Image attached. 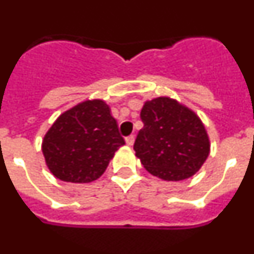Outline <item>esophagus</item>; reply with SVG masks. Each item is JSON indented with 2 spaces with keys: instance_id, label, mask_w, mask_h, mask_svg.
Returning <instances> with one entry per match:
<instances>
[{
  "instance_id": "obj_1",
  "label": "esophagus",
  "mask_w": 254,
  "mask_h": 254,
  "mask_svg": "<svg viewBox=\"0 0 254 254\" xmlns=\"http://www.w3.org/2000/svg\"><path fill=\"white\" fill-rule=\"evenodd\" d=\"M126 143L128 145V146H132L134 143V136L133 134H131V136H128V137H126Z\"/></svg>"
}]
</instances>
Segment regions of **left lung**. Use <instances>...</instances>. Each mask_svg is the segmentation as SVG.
I'll list each match as a JSON object with an SVG mask.
<instances>
[{"label": "left lung", "mask_w": 254, "mask_h": 254, "mask_svg": "<svg viewBox=\"0 0 254 254\" xmlns=\"http://www.w3.org/2000/svg\"><path fill=\"white\" fill-rule=\"evenodd\" d=\"M143 127L133 150L143 168L158 178L178 182L193 177L210 155V138L194 111L170 96L146 100Z\"/></svg>", "instance_id": "8db88e82"}]
</instances>
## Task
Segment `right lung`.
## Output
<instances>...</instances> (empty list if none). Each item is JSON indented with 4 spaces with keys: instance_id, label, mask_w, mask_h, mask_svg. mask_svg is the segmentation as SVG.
Returning <instances> with one entry per match:
<instances>
[{
    "instance_id": "add662e5",
    "label": "right lung",
    "mask_w": 254,
    "mask_h": 254,
    "mask_svg": "<svg viewBox=\"0 0 254 254\" xmlns=\"http://www.w3.org/2000/svg\"><path fill=\"white\" fill-rule=\"evenodd\" d=\"M125 140L102 99H87L61 114L44 134L49 172L64 182L90 183L103 176Z\"/></svg>"
}]
</instances>
